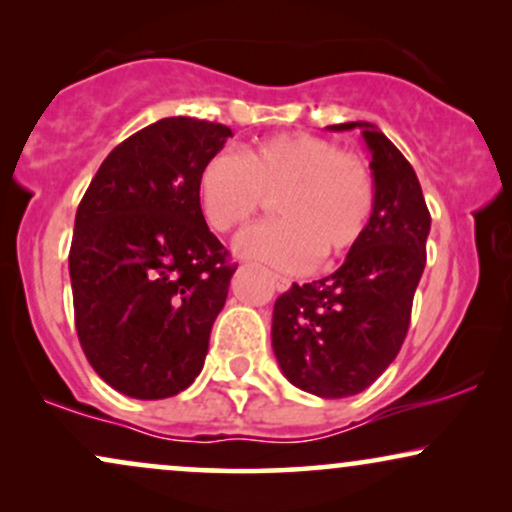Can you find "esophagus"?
Returning <instances> with one entry per match:
<instances>
[{
  "label": "esophagus",
  "mask_w": 512,
  "mask_h": 512,
  "mask_svg": "<svg viewBox=\"0 0 512 512\" xmlns=\"http://www.w3.org/2000/svg\"><path fill=\"white\" fill-rule=\"evenodd\" d=\"M269 279H272V286H274L279 293L288 291V288H291V281H288L286 276H281V274H269Z\"/></svg>",
  "instance_id": "1"
}]
</instances>
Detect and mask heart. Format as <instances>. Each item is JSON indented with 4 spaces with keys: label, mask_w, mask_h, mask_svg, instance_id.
<instances>
[{
    "label": "heart",
    "mask_w": 512,
    "mask_h": 512,
    "mask_svg": "<svg viewBox=\"0 0 512 512\" xmlns=\"http://www.w3.org/2000/svg\"><path fill=\"white\" fill-rule=\"evenodd\" d=\"M276 195L283 219L245 229L236 250L283 272H307L317 257L331 262L346 255L374 214L369 166L307 133L274 135L243 155L219 152L197 181L200 209L217 231L238 229Z\"/></svg>",
    "instance_id": "heart-1"
}]
</instances>
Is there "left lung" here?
Returning <instances> with one entry per match:
<instances>
[{
	"mask_svg": "<svg viewBox=\"0 0 512 512\" xmlns=\"http://www.w3.org/2000/svg\"><path fill=\"white\" fill-rule=\"evenodd\" d=\"M353 128L372 152V221L334 274L293 283L276 300L272 317V348L283 377L319 398L355 396L396 360L432 229L408 159L374 123L348 121L329 131Z\"/></svg>",
	"mask_w": 512,
	"mask_h": 512,
	"instance_id": "8db88e82",
	"label": "left lung"
}]
</instances>
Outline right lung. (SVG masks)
Returning <instances> with one entry per match:
<instances>
[{
	"instance_id": "obj_1",
	"label": "right lung",
	"mask_w": 512,
	"mask_h": 512,
	"mask_svg": "<svg viewBox=\"0 0 512 512\" xmlns=\"http://www.w3.org/2000/svg\"><path fill=\"white\" fill-rule=\"evenodd\" d=\"M231 128L169 116L104 159L80 200L69 252L83 353L123 396L193 384L236 267L209 231L197 181Z\"/></svg>"
}]
</instances>
